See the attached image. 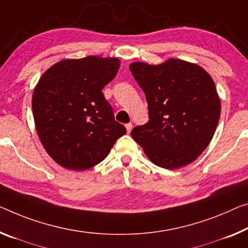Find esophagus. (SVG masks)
<instances>
[{"label": "esophagus", "instance_id": "obj_1", "mask_svg": "<svg viewBox=\"0 0 248 248\" xmlns=\"http://www.w3.org/2000/svg\"><path fill=\"white\" fill-rule=\"evenodd\" d=\"M125 127H126V131H127V133H129V132L132 131L133 125H132V123H127V124H125Z\"/></svg>", "mask_w": 248, "mask_h": 248}]
</instances>
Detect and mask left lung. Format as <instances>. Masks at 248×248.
Instances as JSON below:
<instances>
[{
    "label": "left lung",
    "instance_id": "1",
    "mask_svg": "<svg viewBox=\"0 0 248 248\" xmlns=\"http://www.w3.org/2000/svg\"><path fill=\"white\" fill-rule=\"evenodd\" d=\"M131 73L145 94L146 124L131 135L155 165L180 169L203 153L220 115V101L206 71L170 59L161 65L135 62Z\"/></svg>",
    "mask_w": 248,
    "mask_h": 248
}]
</instances>
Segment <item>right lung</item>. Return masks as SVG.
Here are the masks:
<instances>
[{
  "label": "right lung",
  "instance_id": "add662e5",
  "mask_svg": "<svg viewBox=\"0 0 248 248\" xmlns=\"http://www.w3.org/2000/svg\"><path fill=\"white\" fill-rule=\"evenodd\" d=\"M119 68L115 58L87 56L61 61L42 75L32 97L34 122L44 148L61 166L83 170L97 165L126 134L102 92Z\"/></svg>",
  "mask_w": 248,
  "mask_h": 248
}]
</instances>
